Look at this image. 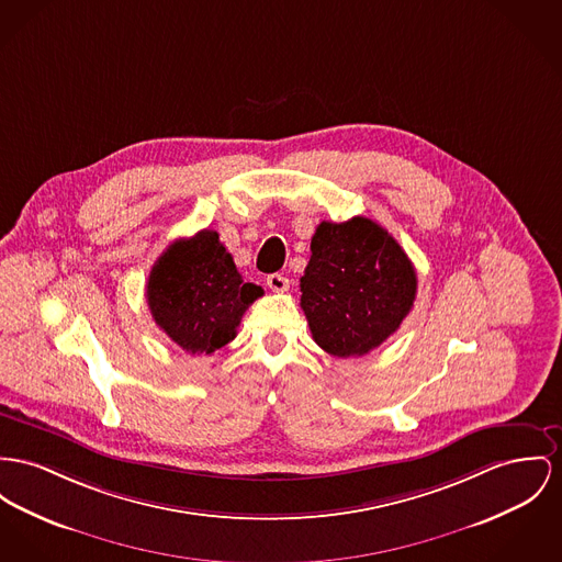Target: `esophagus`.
I'll return each instance as SVG.
<instances>
[{"mask_svg": "<svg viewBox=\"0 0 562 562\" xmlns=\"http://www.w3.org/2000/svg\"><path fill=\"white\" fill-rule=\"evenodd\" d=\"M266 283H268V288H270L272 292H279V294H283V292L290 290V279L283 277V274H279V272L270 274V277L266 279Z\"/></svg>", "mask_w": 562, "mask_h": 562, "instance_id": "obj_1", "label": "esophagus"}]
</instances>
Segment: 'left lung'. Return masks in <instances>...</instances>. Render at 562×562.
<instances>
[{
	"instance_id": "left-lung-1",
	"label": "left lung",
	"mask_w": 562,
	"mask_h": 562,
	"mask_svg": "<svg viewBox=\"0 0 562 562\" xmlns=\"http://www.w3.org/2000/svg\"><path fill=\"white\" fill-rule=\"evenodd\" d=\"M313 340L337 358L373 351L412 311L417 277L387 229L367 217L322 222L300 279Z\"/></svg>"
}]
</instances>
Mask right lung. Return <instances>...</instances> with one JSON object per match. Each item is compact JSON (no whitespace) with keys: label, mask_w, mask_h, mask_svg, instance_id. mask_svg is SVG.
Returning a JSON list of instances; mask_svg holds the SVG:
<instances>
[{"label":"right lung","mask_w":562,"mask_h":562,"mask_svg":"<svg viewBox=\"0 0 562 562\" xmlns=\"http://www.w3.org/2000/svg\"><path fill=\"white\" fill-rule=\"evenodd\" d=\"M260 285L245 283L215 229L175 240L150 268L147 302L155 324L188 353H213L236 337Z\"/></svg>","instance_id":"1"}]
</instances>
